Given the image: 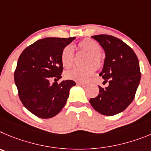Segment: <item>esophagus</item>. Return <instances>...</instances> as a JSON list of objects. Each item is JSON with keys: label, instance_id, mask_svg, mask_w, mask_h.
Here are the masks:
<instances>
[{"label": "esophagus", "instance_id": "obj_1", "mask_svg": "<svg viewBox=\"0 0 151 151\" xmlns=\"http://www.w3.org/2000/svg\"><path fill=\"white\" fill-rule=\"evenodd\" d=\"M77 84L79 86H85L86 85V83L84 82H80V81H77Z\"/></svg>", "mask_w": 151, "mask_h": 151}]
</instances>
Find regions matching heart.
<instances>
[{
	"instance_id": "b5f03b06",
	"label": "heart",
	"mask_w": 151,
	"mask_h": 151,
	"mask_svg": "<svg viewBox=\"0 0 151 151\" xmlns=\"http://www.w3.org/2000/svg\"><path fill=\"white\" fill-rule=\"evenodd\" d=\"M77 48L81 51L88 53L86 60V64H88L85 67H75L66 71L65 77L69 80H72L80 82H84L95 74L96 70V66L100 67L102 62V57L101 55V47L96 40L92 39H84L79 42ZM74 60V52L73 47L70 45L65 47L61 52V62L62 65L66 68H69L73 65Z\"/></svg>"
}]
</instances>
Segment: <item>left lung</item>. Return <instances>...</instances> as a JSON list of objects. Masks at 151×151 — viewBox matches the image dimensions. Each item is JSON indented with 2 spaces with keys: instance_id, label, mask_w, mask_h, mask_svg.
Segmentation results:
<instances>
[{
  "instance_id": "8db88e82",
  "label": "left lung",
  "mask_w": 151,
  "mask_h": 151,
  "mask_svg": "<svg viewBox=\"0 0 151 151\" xmlns=\"http://www.w3.org/2000/svg\"><path fill=\"white\" fill-rule=\"evenodd\" d=\"M101 46L105 59L99 75L108 87L99 86V93L89 102L96 111L114 116L124 111L133 101L141 80L139 62L132 49L120 39L108 35L92 36Z\"/></svg>"
}]
</instances>
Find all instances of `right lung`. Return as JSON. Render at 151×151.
Instances as JSON below:
<instances>
[{"mask_svg": "<svg viewBox=\"0 0 151 151\" xmlns=\"http://www.w3.org/2000/svg\"><path fill=\"white\" fill-rule=\"evenodd\" d=\"M76 37H47L37 40L19 57L14 81L22 103L35 116L53 117L65 105L69 91L76 83L71 80L50 83L62 78L61 52Z\"/></svg>", "mask_w": 151, "mask_h": 151, "instance_id": "obj_1", "label": "right lung"}]
</instances>
